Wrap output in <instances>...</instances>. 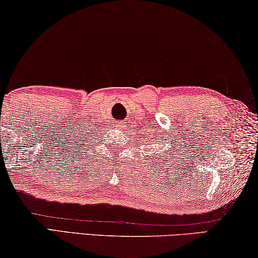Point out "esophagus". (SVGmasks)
Wrapping results in <instances>:
<instances>
[{
	"mask_svg": "<svg viewBox=\"0 0 258 258\" xmlns=\"http://www.w3.org/2000/svg\"><path fill=\"white\" fill-rule=\"evenodd\" d=\"M116 126H117V128H119V129H120V128H121V126H122V125H116Z\"/></svg>",
	"mask_w": 258,
	"mask_h": 258,
	"instance_id": "34e87169",
	"label": "esophagus"
}]
</instances>
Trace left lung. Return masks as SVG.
Here are the masks:
<instances>
[{
    "label": "left lung",
    "mask_w": 258,
    "mask_h": 258,
    "mask_svg": "<svg viewBox=\"0 0 258 258\" xmlns=\"http://www.w3.org/2000/svg\"><path fill=\"white\" fill-rule=\"evenodd\" d=\"M169 137H170V136H169ZM172 142H175V139H172ZM162 144H163V143H162ZM167 144H168V143H167ZM172 152H175V151H174V149H172V150H169V151L167 152V154H168V153H169V154H171ZM166 161H169V160H166ZM166 164H167V162H166Z\"/></svg>",
    "instance_id": "obj_1"
}]
</instances>
